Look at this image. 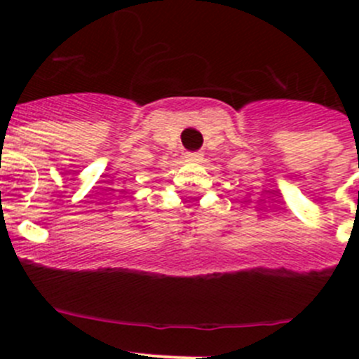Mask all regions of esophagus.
<instances>
[{"label":"esophagus","instance_id":"esophagus-1","mask_svg":"<svg viewBox=\"0 0 359 359\" xmlns=\"http://www.w3.org/2000/svg\"><path fill=\"white\" fill-rule=\"evenodd\" d=\"M184 158L187 159V161H201V154L200 153H186L184 154Z\"/></svg>","mask_w":359,"mask_h":359}]
</instances>
